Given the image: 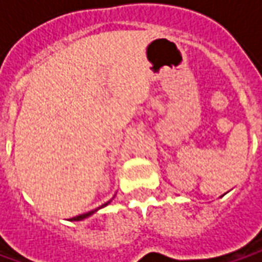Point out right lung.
<instances>
[{"mask_svg":"<svg viewBox=\"0 0 262 262\" xmlns=\"http://www.w3.org/2000/svg\"><path fill=\"white\" fill-rule=\"evenodd\" d=\"M109 203H111V201H107V203H105L103 206H100V207H99V208H102V207L107 206ZM99 208H96V210H92V211H89V213H84V214H80V216L73 217V219H71V222H78V220H83V219H87V217H89V216H92L93 213H96V211H97Z\"/></svg>","mask_w":262,"mask_h":262,"instance_id":"obj_1","label":"right lung"}]
</instances>
